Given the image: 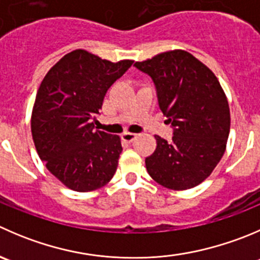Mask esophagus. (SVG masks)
<instances>
[{
  "label": "esophagus",
  "mask_w": 260,
  "mask_h": 260,
  "mask_svg": "<svg viewBox=\"0 0 260 260\" xmlns=\"http://www.w3.org/2000/svg\"><path fill=\"white\" fill-rule=\"evenodd\" d=\"M122 138L123 141H125V142H132V141H135L136 138H137V135H136V133L125 132L122 135Z\"/></svg>",
  "instance_id": "obj_1"
}]
</instances>
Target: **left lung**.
<instances>
[{
    "label": "left lung",
    "mask_w": 260,
    "mask_h": 260,
    "mask_svg": "<svg viewBox=\"0 0 260 260\" xmlns=\"http://www.w3.org/2000/svg\"><path fill=\"white\" fill-rule=\"evenodd\" d=\"M135 66L153 80L161 112L174 127L171 142L155 137V152L145 160L147 173L173 190L197 186L222 158L230 133V108L220 81L183 49L158 53Z\"/></svg>",
    "instance_id": "left-lung-1"
}]
</instances>
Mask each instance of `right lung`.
Wrapping results in <instances>:
<instances>
[{"mask_svg":"<svg viewBox=\"0 0 260 260\" xmlns=\"http://www.w3.org/2000/svg\"><path fill=\"white\" fill-rule=\"evenodd\" d=\"M132 63L72 50L47 72L38 89L31 112L35 148L49 173L72 190L99 189L115 174L120 137L95 124L108 89Z\"/></svg>","mask_w":260,"mask_h":260,"instance_id":"right-lung-1","label":"right lung"}]
</instances>
